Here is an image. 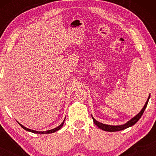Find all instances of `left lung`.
<instances>
[{"label": "left lung", "instance_id": "1", "mask_svg": "<svg viewBox=\"0 0 156 156\" xmlns=\"http://www.w3.org/2000/svg\"><path fill=\"white\" fill-rule=\"evenodd\" d=\"M150 97H151V94H149V97L148 98V99H147L146 104H145V105H144V107H143L141 111H140V112L138 113L137 115H136L135 116H133V118L130 119L129 121H127L126 123H124V124L119 125V126H112V125L104 124V123H100V122H99V121H97L92 116V115H91V117H92L94 123L99 128V129L103 130V131H108V132L119 131H121V130H124L126 129H127V128H129V127H131V126H133L134 124H135V123L137 122L138 120H139L140 117L142 116V115H143V114H144V112L145 109H146L147 105H148V102L149 101V99H150Z\"/></svg>", "mask_w": 156, "mask_h": 156}]
</instances>
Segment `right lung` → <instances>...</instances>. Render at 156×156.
<instances>
[{
    "instance_id": "obj_1",
    "label": "right lung",
    "mask_w": 156,
    "mask_h": 156,
    "mask_svg": "<svg viewBox=\"0 0 156 156\" xmlns=\"http://www.w3.org/2000/svg\"><path fill=\"white\" fill-rule=\"evenodd\" d=\"M65 119H64V121H62V123L59 126H57V127H56V128H55V129H53L49 130V131H35V130H32V129H27V128L25 127V126H23L22 124H20V123H18H18H19V125H20V126L23 128V129H24L25 130H26V131H27L32 132V133H40V134L41 133V134H46V133H55V131H58V130L60 129L62 127V126H63V124H64V123H65Z\"/></svg>"
}]
</instances>
